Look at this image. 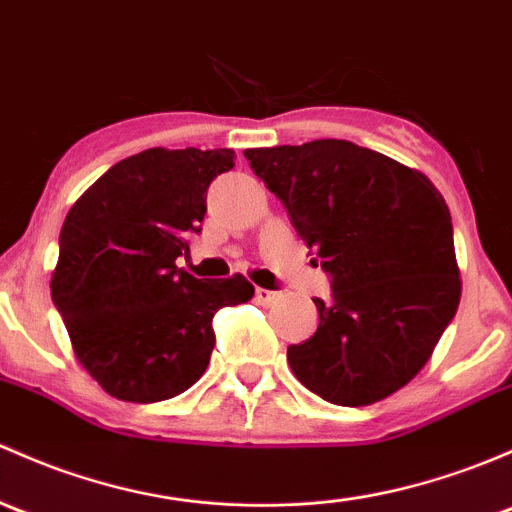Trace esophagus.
I'll use <instances>...</instances> for the list:
<instances>
[{
  "instance_id": "34e87169",
  "label": "esophagus",
  "mask_w": 512,
  "mask_h": 512,
  "mask_svg": "<svg viewBox=\"0 0 512 512\" xmlns=\"http://www.w3.org/2000/svg\"><path fill=\"white\" fill-rule=\"evenodd\" d=\"M255 299H257V304H274V301L279 299V292H272V289H262V287H257L255 289Z\"/></svg>"
}]
</instances>
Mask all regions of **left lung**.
Instances as JSON below:
<instances>
[{
    "mask_svg": "<svg viewBox=\"0 0 512 512\" xmlns=\"http://www.w3.org/2000/svg\"><path fill=\"white\" fill-rule=\"evenodd\" d=\"M245 157L331 274V299H314L319 328L287 348L292 373L333 405L385 400L424 368L459 309L446 201L422 171L346 139Z\"/></svg>",
    "mask_w": 512,
    "mask_h": 512,
    "instance_id": "8db88e82",
    "label": "left lung"
}]
</instances>
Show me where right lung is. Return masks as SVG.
Masks as SVG:
<instances>
[{
	"instance_id": "1",
	"label": "right lung",
	"mask_w": 512,
	"mask_h": 512,
	"mask_svg": "<svg viewBox=\"0 0 512 512\" xmlns=\"http://www.w3.org/2000/svg\"><path fill=\"white\" fill-rule=\"evenodd\" d=\"M233 166V149L154 147L117 161L68 211L51 299L107 395H181L211 363L215 311L255 294L242 274L203 282L176 267L201 233L208 186Z\"/></svg>"
}]
</instances>
